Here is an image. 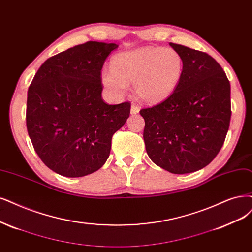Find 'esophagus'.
<instances>
[{"label":"esophagus","instance_id":"obj_1","mask_svg":"<svg viewBox=\"0 0 252 252\" xmlns=\"http://www.w3.org/2000/svg\"><path fill=\"white\" fill-rule=\"evenodd\" d=\"M139 110H140V108H139L138 106H136L135 104H132V106H131V114L139 113Z\"/></svg>","mask_w":252,"mask_h":252}]
</instances>
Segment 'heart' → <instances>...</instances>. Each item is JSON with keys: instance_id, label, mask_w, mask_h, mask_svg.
Listing matches in <instances>:
<instances>
[{"instance_id": "heart-1", "label": "heart", "mask_w": 252, "mask_h": 252, "mask_svg": "<svg viewBox=\"0 0 252 252\" xmlns=\"http://www.w3.org/2000/svg\"><path fill=\"white\" fill-rule=\"evenodd\" d=\"M184 71L182 55L173 49L147 48L120 53L111 61V68L100 72L104 87L123 95L134 83L136 96L146 104L168 97L178 87Z\"/></svg>"}]
</instances>
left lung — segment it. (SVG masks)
Listing matches in <instances>:
<instances>
[{"label":"left lung","instance_id":"8db88e82","mask_svg":"<svg viewBox=\"0 0 252 252\" xmlns=\"http://www.w3.org/2000/svg\"><path fill=\"white\" fill-rule=\"evenodd\" d=\"M184 60L181 82L172 94L140 110L143 139L151 160L175 174L209 165L224 143L231 116L230 84L207 53L169 43Z\"/></svg>","mask_w":252,"mask_h":252}]
</instances>
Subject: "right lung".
<instances>
[{
  "instance_id": "obj_1",
  "label": "right lung",
  "mask_w": 252,
  "mask_h": 252,
  "mask_svg": "<svg viewBox=\"0 0 252 252\" xmlns=\"http://www.w3.org/2000/svg\"><path fill=\"white\" fill-rule=\"evenodd\" d=\"M115 43L88 41L49 58L28 89V134L41 161L56 173L81 178L109 158L114 133L131 102L108 105L100 72Z\"/></svg>"
}]
</instances>
